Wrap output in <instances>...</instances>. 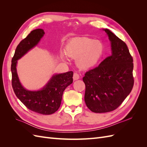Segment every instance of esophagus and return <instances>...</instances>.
I'll return each mask as SVG.
<instances>
[{
    "label": "esophagus",
    "mask_w": 147,
    "mask_h": 147,
    "mask_svg": "<svg viewBox=\"0 0 147 147\" xmlns=\"http://www.w3.org/2000/svg\"><path fill=\"white\" fill-rule=\"evenodd\" d=\"M80 78V75L77 72H75L74 74V75H73V79L74 80H78Z\"/></svg>",
    "instance_id": "1"
}]
</instances>
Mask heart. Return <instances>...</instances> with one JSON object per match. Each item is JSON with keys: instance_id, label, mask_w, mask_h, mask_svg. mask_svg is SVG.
<instances>
[{"instance_id": "b5f03b06", "label": "heart", "mask_w": 147, "mask_h": 147, "mask_svg": "<svg viewBox=\"0 0 147 147\" xmlns=\"http://www.w3.org/2000/svg\"><path fill=\"white\" fill-rule=\"evenodd\" d=\"M104 51L103 44L99 40L89 37H79L70 41L65 52L69 57L77 59L79 68L87 70L94 67L99 61ZM63 58L65 57L63 55Z\"/></svg>"}]
</instances>
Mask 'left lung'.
<instances>
[{
    "mask_svg": "<svg viewBox=\"0 0 147 147\" xmlns=\"http://www.w3.org/2000/svg\"><path fill=\"white\" fill-rule=\"evenodd\" d=\"M112 55L97 67L86 72L83 80L86 90L84 101L94 113H106L117 109L130 94L134 85L133 59L121 39L107 29Z\"/></svg>",
    "mask_w": 147,
    "mask_h": 147,
    "instance_id": "1",
    "label": "left lung"
}]
</instances>
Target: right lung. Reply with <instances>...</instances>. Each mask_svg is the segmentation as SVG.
Listing matches in <instances>:
<instances>
[{"mask_svg": "<svg viewBox=\"0 0 147 147\" xmlns=\"http://www.w3.org/2000/svg\"><path fill=\"white\" fill-rule=\"evenodd\" d=\"M44 34L43 29H35L17 46L11 60V83L16 97L28 109L40 114L51 115L58 110L64 91L73 82L72 71L53 75L41 90L29 91L22 86L16 70L18 60L36 46Z\"/></svg>", "mask_w": 147, "mask_h": 147, "instance_id": "add662e5", "label": "right lung"}]
</instances>
